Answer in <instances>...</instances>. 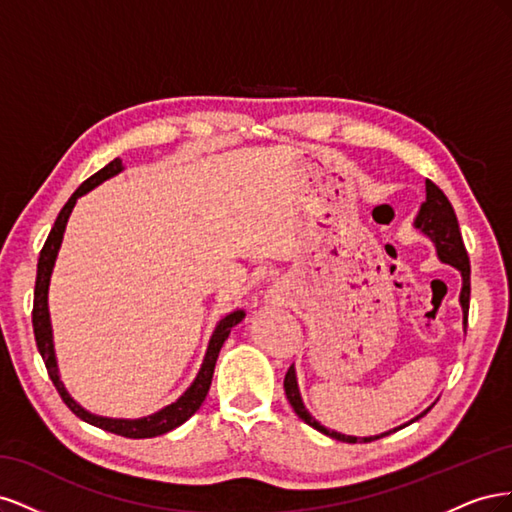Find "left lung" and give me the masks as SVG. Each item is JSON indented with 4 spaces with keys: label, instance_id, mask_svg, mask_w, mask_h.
<instances>
[{
    "label": "left lung",
    "instance_id": "1",
    "mask_svg": "<svg viewBox=\"0 0 512 512\" xmlns=\"http://www.w3.org/2000/svg\"><path fill=\"white\" fill-rule=\"evenodd\" d=\"M425 192H427V198H425V203L421 205V209H418V213H416L414 228L421 230L423 235L427 239H431L433 245H436V254H438V258L442 262L455 267L461 273L459 305H461V312H463V331H466V327H468V309H470V258H468V252H466V245H463V239H461V232H459V224H457V215H455L453 205L448 203V198L444 196V192L438 188V185L433 183V181H429V179L425 181ZM284 391H286V397L290 401L292 410L297 412V416L303 418V421L309 427L318 429L320 433H324V436H329L333 440L348 442V444L380 440L384 436H389V433H393V431H397L401 427H406V425L418 421V418H423L433 408V404H431L427 410H423L421 414L414 416L412 421L399 425L395 429L384 431V433H378V436L359 438V436H346V433L327 429L324 425H320L312 414L307 412V408L303 404V397L299 393V382H297V371H294V365L288 369V374L284 378Z\"/></svg>",
    "mask_w": 512,
    "mask_h": 512
}]
</instances>
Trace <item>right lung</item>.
Here are the masks:
<instances>
[{
	"instance_id": "1",
	"label": "right lung",
	"mask_w": 512,
	"mask_h": 512,
	"mask_svg": "<svg viewBox=\"0 0 512 512\" xmlns=\"http://www.w3.org/2000/svg\"><path fill=\"white\" fill-rule=\"evenodd\" d=\"M121 170H123V164H121L119 158H115L113 162H108L102 170H98L96 175H91L87 181H83L79 185V190H76L70 196V200L64 205V209L59 211L55 226L51 228L49 239H46L42 252H40V258H38V275H36L32 320H34V335H36L38 352H40L42 361L46 365V371H49V376L55 384L57 393L61 395V399H64V404L76 416H79L81 421L94 425V427H100L104 431L117 433V436H123V438H156V436H162V433H168L170 429L183 425L200 406H203V401L209 393L213 369H215V361H218L220 348L224 346L226 337L230 335V329L245 318V312H243V309H235V312L226 314L218 322V327H215V331L209 339L203 365H200L194 382L188 386V391H185L177 401H173L170 406H164L162 410L153 412L149 416H143V418H108V416L91 414L81 404H76V401L72 399V395L68 393V389L64 386V382H61V378H59V365H57V356H55L53 327H51V314H49V284H51V275H53V267H55L61 241H64L66 224H68V218H70L74 205H76V200H79L83 194L98 188V185L104 183L106 179L119 175Z\"/></svg>"
}]
</instances>
